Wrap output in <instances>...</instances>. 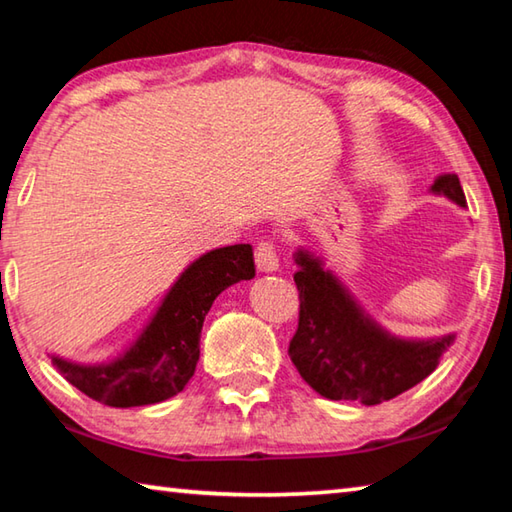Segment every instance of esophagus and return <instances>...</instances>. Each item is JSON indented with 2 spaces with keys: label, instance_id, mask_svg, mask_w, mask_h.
Returning <instances> with one entry per match:
<instances>
[{
  "label": "esophagus",
  "instance_id": "obj_1",
  "mask_svg": "<svg viewBox=\"0 0 512 512\" xmlns=\"http://www.w3.org/2000/svg\"><path fill=\"white\" fill-rule=\"evenodd\" d=\"M255 264L262 273H275L277 268H280V259H277V253L273 244H268V241H264V244H259L257 250H255Z\"/></svg>",
  "mask_w": 512,
  "mask_h": 512
}]
</instances>
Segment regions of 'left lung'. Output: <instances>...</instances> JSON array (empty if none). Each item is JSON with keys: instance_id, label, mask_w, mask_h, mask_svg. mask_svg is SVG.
I'll return each instance as SVG.
<instances>
[{"instance_id": "8db88e82", "label": "left lung", "mask_w": 512, "mask_h": 512, "mask_svg": "<svg viewBox=\"0 0 512 512\" xmlns=\"http://www.w3.org/2000/svg\"><path fill=\"white\" fill-rule=\"evenodd\" d=\"M429 192L467 207L456 173L440 176ZM293 262L300 323L289 354L300 377L327 400L366 406L393 400L429 377L456 339L454 332L431 339L388 332L314 250L300 246Z\"/></svg>"}]
</instances>
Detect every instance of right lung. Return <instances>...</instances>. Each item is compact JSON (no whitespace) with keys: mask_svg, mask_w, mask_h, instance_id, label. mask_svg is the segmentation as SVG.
<instances>
[{"mask_svg":"<svg viewBox=\"0 0 512 512\" xmlns=\"http://www.w3.org/2000/svg\"><path fill=\"white\" fill-rule=\"evenodd\" d=\"M253 277L250 244L207 250L183 268L140 334L115 357L83 363L49 354L51 366L81 393L117 409L169 400L194 377L212 302L232 284Z\"/></svg>","mask_w":512,"mask_h":512,"instance_id":"right-lung-1","label":"right lung"}]
</instances>
